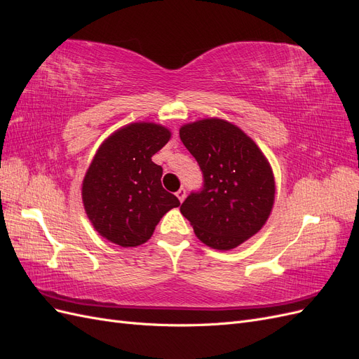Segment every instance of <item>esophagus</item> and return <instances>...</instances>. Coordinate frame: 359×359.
Listing matches in <instances>:
<instances>
[{"label": "esophagus", "instance_id": "obj_1", "mask_svg": "<svg viewBox=\"0 0 359 359\" xmlns=\"http://www.w3.org/2000/svg\"><path fill=\"white\" fill-rule=\"evenodd\" d=\"M186 194H187V191H186V189H182V187L177 191V198L180 199V202H182L184 199H186Z\"/></svg>", "mask_w": 359, "mask_h": 359}]
</instances>
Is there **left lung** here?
Listing matches in <instances>:
<instances>
[{
	"label": "left lung",
	"instance_id": "left-lung-1",
	"mask_svg": "<svg viewBox=\"0 0 359 359\" xmlns=\"http://www.w3.org/2000/svg\"><path fill=\"white\" fill-rule=\"evenodd\" d=\"M180 137L203 173L202 189L189 194L181 214L203 244L238 247L262 229L273 210L276 182L268 160L252 137L224 119L182 126Z\"/></svg>",
	"mask_w": 359,
	"mask_h": 359
}]
</instances>
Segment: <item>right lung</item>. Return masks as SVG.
<instances>
[{
  "label": "right lung",
  "mask_w": 359,
  "mask_h": 359,
  "mask_svg": "<svg viewBox=\"0 0 359 359\" xmlns=\"http://www.w3.org/2000/svg\"><path fill=\"white\" fill-rule=\"evenodd\" d=\"M170 139L154 123L116 130L97 151L82 182V201L94 229L121 247L147 243L160 219L180 205L161 186V166L151 160Z\"/></svg>",
  "instance_id": "right-lung-1"
}]
</instances>
